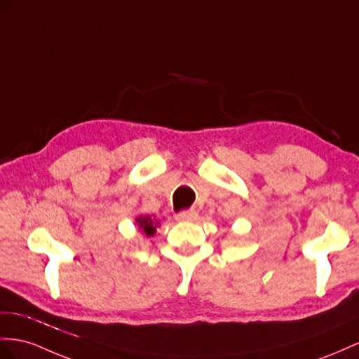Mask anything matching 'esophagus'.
<instances>
[{"instance_id":"34e87169","label":"esophagus","mask_w":359,"mask_h":359,"mask_svg":"<svg viewBox=\"0 0 359 359\" xmlns=\"http://www.w3.org/2000/svg\"><path fill=\"white\" fill-rule=\"evenodd\" d=\"M197 217L198 214L196 210L191 209V210H182V212L176 215V219L177 222H194V219H197Z\"/></svg>"}]
</instances>
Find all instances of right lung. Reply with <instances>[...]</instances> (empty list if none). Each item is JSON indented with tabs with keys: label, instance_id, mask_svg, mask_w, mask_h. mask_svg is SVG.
<instances>
[{
	"label": "right lung",
	"instance_id": "1",
	"mask_svg": "<svg viewBox=\"0 0 359 359\" xmlns=\"http://www.w3.org/2000/svg\"><path fill=\"white\" fill-rule=\"evenodd\" d=\"M136 223H137V227H140V231H142L147 236H153L156 233V227L159 224L158 219H154V217H150V215L137 217Z\"/></svg>",
	"mask_w": 359,
	"mask_h": 359
}]
</instances>
